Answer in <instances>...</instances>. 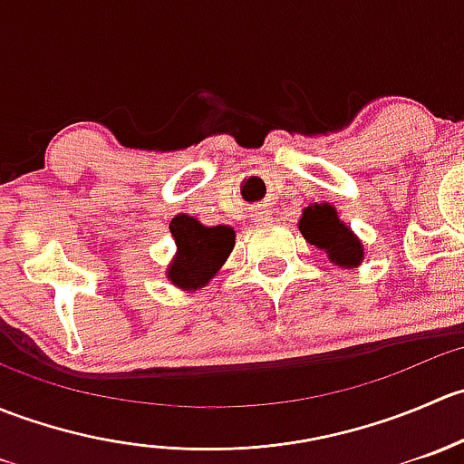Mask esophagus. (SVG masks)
<instances>
[{
  "instance_id": "1",
  "label": "esophagus",
  "mask_w": 464,
  "mask_h": 464,
  "mask_svg": "<svg viewBox=\"0 0 464 464\" xmlns=\"http://www.w3.org/2000/svg\"><path fill=\"white\" fill-rule=\"evenodd\" d=\"M271 219H274V215H271V210H266V208H256V213H254V222H256V224H269Z\"/></svg>"
}]
</instances>
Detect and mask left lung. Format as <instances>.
Here are the masks:
<instances>
[{
	"label": "left lung",
	"instance_id": "1",
	"mask_svg": "<svg viewBox=\"0 0 464 464\" xmlns=\"http://www.w3.org/2000/svg\"><path fill=\"white\" fill-rule=\"evenodd\" d=\"M298 231L310 245L325 251L332 265L341 269H357L366 258L363 242L357 233L339 218L334 204L314 202L305 206L298 219Z\"/></svg>",
	"mask_w": 464,
	"mask_h": 464
}]
</instances>
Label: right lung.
<instances>
[{
    "label": "right lung",
    "mask_w": 464,
    "mask_h": 464,
    "mask_svg": "<svg viewBox=\"0 0 464 464\" xmlns=\"http://www.w3.org/2000/svg\"><path fill=\"white\" fill-rule=\"evenodd\" d=\"M170 233L177 251L168 265L166 278L181 292H198L206 287L236 246V231L231 227H206L188 213H179L170 219Z\"/></svg>",
    "instance_id": "1"
}]
</instances>
